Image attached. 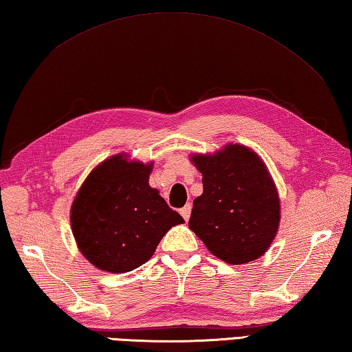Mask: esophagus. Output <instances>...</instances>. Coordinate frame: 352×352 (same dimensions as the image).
<instances>
[{
	"label": "esophagus",
	"mask_w": 352,
	"mask_h": 352,
	"mask_svg": "<svg viewBox=\"0 0 352 352\" xmlns=\"http://www.w3.org/2000/svg\"><path fill=\"white\" fill-rule=\"evenodd\" d=\"M181 214H182L184 219L188 221V219H190V214H192V206L187 204L186 207L181 208Z\"/></svg>",
	"instance_id": "1"
}]
</instances>
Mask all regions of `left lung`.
<instances>
[{"label": "left lung", "instance_id": "obj_1", "mask_svg": "<svg viewBox=\"0 0 352 352\" xmlns=\"http://www.w3.org/2000/svg\"><path fill=\"white\" fill-rule=\"evenodd\" d=\"M190 160L204 186L193 201L190 230L233 266L263 256L281 219L278 190L263 159L249 146L227 144L214 153L190 154Z\"/></svg>", "mask_w": 352, "mask_h": 352}]
</instances>
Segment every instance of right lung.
<instances>
[{
  "instance_id": "1",
  "label": "right lung",
  "mask_w": 352,
  "mask_h": 352,
  "mask_svg": "<svg viewBox=\"0 0 352 352\" xmlns=\"http://www.w3.org/2000/svg\"><path fill=\"white\" fill-rule=\"evenodd\" d=\"M153 165L126 153L111 156L92 168L72 201L69 218L77 248L103 272L138 269L165 233L184 223L148 184Z\"/></svg>"
}]
</instances>
